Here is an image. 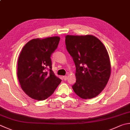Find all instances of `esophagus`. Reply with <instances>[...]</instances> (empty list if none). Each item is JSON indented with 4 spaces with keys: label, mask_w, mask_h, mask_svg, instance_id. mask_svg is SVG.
I'll list each match as a JSON object with an SVG mask.
<instances>
[{
    "label": "esophagus",
    "mask_w": 130,
    "mask_h": 130,
    "mask_svg": "<svg viewBox=\"0 0 130 130\" xmlns=\"http://www.w3.org/2000/svg\"><path fill=\"white\" fill-rule=\"evenodd\" d=\"M63 79H64V80H66L67 79L68 76H63Z\"/></svg>",
    "instance_id": "34e87169"
}]
</instances>
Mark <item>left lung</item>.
Instances as JSON below:
<instances>
[{"mask_svg":"<svg viewBox=\"0 0 130 130\" xmlns=\"http://www.w3.org/2000/svg\"><path fill=\"white\" fill-rule=\"evenodd\" d=\"M65 43L76 67L73 91L83 99L96 97L106 87L111 73L109 56L104 44L92 35H67Z\"/></svg>","mask_w":130,"mask_h":130,"instance_id":"8db88e82","label":"left lung"}]
</instances>
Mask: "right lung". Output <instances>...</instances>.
I'll return each mask as SVG.
<instances>
[{
    "label": "right lung",
    "instance_id": "right-lung-1",
    "mask_svg": "<svg viewBox=\"0 0 130 130\" xmlns=\"http://www.w3.org/2000/svg\"><path fill=\"white\" fill-rule=\"evenodd\" d=\"M59 37L33 39L26 43L18 59V77L21 88L33 99H47L62 82L52 71L51 54Z\"/></svg>",
    "mask_w": 130,
    "mask_h": 130
}]
</instances>
